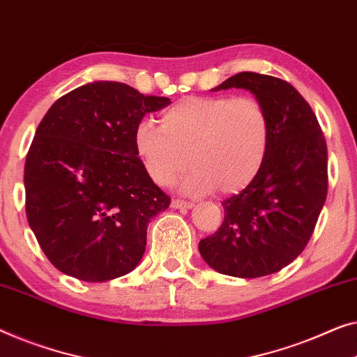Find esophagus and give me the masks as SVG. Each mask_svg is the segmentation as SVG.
I'll return each mask as SVG.
<instances>
[{
	"label": "esophagus",
	"instance_id": "esophagus-1",
	"mask_svg": "<svg viewBox=\"0 0 357 357\" xmlns=\"http://www.w3.org/2000/svg\"><path fill=\"white\" fill-rule=\"evenodd\" d=\"M174 209H190L193 208L195 203L193 201H185V199H180V198H174L172 203H170Z\"/></svg>",
	"mask_w": 357,
	"mask_h": 357
}]
</instances>
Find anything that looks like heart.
<instances>
[{
  "mask_svg": "<svg viewBox=\"0 0 357 357\" xmlns=\"http://www.w3.org/2000/svg\"><path fill=\"white\" fill-rule=\"evenodd\" d=\"M268 143L267 111L251 96H187L162 112V126L146 119L135 128L149 178L169 185L190 162L183 187L195 193L248 187L264 166Z\"/></svg>",
  "mask_w": 357,
  "mask_h": 357,
  "instance_id": "b5f03b06",
  "label": "heart"
}]
</instances>
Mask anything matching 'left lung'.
<instances>
[{
	"label": "left lung",
	"mask_w": 357,
	"mask_h": 357,
	"mask_svg": "<svg viewBox=\"0 0 357 357\" xmlns=\"http://www.w3.org/2000/svg\"><path fill=\"white\" fill-rule=\"evenodd\" d=\"M245 89L266 107L271 143L261 172L225 199L224 222L199 241L214 271L240 278L271 275L301 255L328 188L327 143L307 101L288 82L240 72L214 91Z\"/></svg>",
	"instance_id": "left-lung-1"
}]
</instances>
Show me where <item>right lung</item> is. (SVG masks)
<instances>
[{
    "mask_svg": "<svg viewBox=\"0 0 357 357\" xmlns=\"http://www.w3.org/2000/svg\"><path fill=\"white\" fill-rule=\"evenodd\" d=\"M169 98L121 82H91L61 96L25 158V213L51 264L84 282H107L142 261L146 229L170 198L149 178L135 128Z\"/></svg>",
    "mask_w": 357,
    "mask_h": 357,
    "instance_id": "add662e5",
    "label": "right lung"
}]
</instances>
